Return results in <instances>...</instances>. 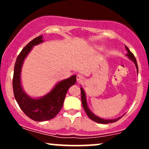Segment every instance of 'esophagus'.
Listing matches in <instances>:
<instances>
[{
	"label": "esophagus",
	"instance_id": "1",
	"mask_svg": "<svg viewBox=\"0 0 149 149\" xmlns=\"http://www.w3.org/2000/svg\"><path fill=\"white\" fill-rule=\"evenodd\" d=\"M76 80H77V82H78V83H80V82H82L83 80H84V77L82 76V75L78 74V75H77Z\"/></svg>",
	"mask_w": 149,
	"mask_h": 149
}]
</instances>
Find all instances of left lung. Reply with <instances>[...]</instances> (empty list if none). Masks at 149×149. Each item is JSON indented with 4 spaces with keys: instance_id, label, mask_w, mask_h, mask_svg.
Wrapping results in <instances>:
<instances>
[{
    "instance_id": "1",
    "label": "left lung",
    "mask_w": 149,
    "mask_h": 149,
    "mask_svg": "<svg viewBox=\"0 0 149 149\" xmlns=\"http://www.w3.org/2000/svg\"><path fill=\"white\" fill-rule=\"evenodd\" d=\"M125 46V49H127V57L130 58V59H132V61H134V63L135 64V66H136V69H137V71H138V66H137V62H136V59H135V57L134 55L133 54L132 52H131L130 51V49H128V47H127L126 45ZM80 91H81V100H82V104H83V109H84L85 113H87V115L89 118H90V119L92 120L95 121V122L97 123H102V124H107V123H114V122H116L117 120H118L119 119L121 118V117L120 118H118L116 119H113V120H105V119H102V118H99L98 116L94 115L90 111V110L89 109V108L88 107V104H87V102H86V97H85V92L83 91V88H80Z\"/></svg>"
}]
</instances>
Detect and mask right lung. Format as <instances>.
Listing matches in <instances>:
<instances>
[{"mask_svg":"<svg viewBox=\"0 0 149 149\" xmlns=\"http://www.w3.org/2000/svg\"><path fill=\"white\" fill-rule=\"evenodd\" d=\"M42 36L35 38L22 49L15 64L13 87L15 98L22 111L35 121H45L54 118L62 108L66 92L76 82V76L60 81L49 93L40 99H32L23 91L20 81V73L24 59L33 45L42 42Z\"/></svg>","mask_w":149,"mask_h":149,"instance_id":"1","label":"right lung"}]
</instances>
